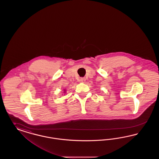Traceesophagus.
I'll list each match as a JSON object with an SVG mask.
<instances>
[{
    "mask_svg": "<svg viewBox=\"0 0 159 159\" xmlns=\"http://www.w3.org/2000/svg\"><path fill=\"white\" fill-rule=\"evenodd\" d=\"M80 81L81 82H82V83H84L85 81H86V79H85L84 77H82V78H80Z\"/></svg>",
    "mask_w": 159,
    "mask_h": 159,
    "instance_id": "esophagus-1",
    "label": "esophagus"
}]
</instances>
